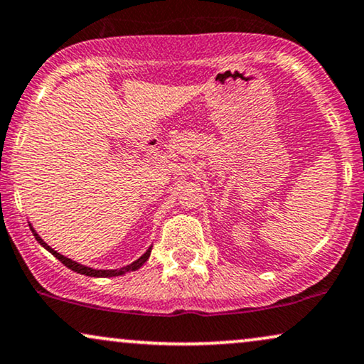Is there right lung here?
<instances>
[{"mask_svg": "<svg viewBox=\"0 0 364 364\" xmlns=\"http://www.w3.org/2000/svg\"><path fill=\"white\" fill-rule=\"evenodd\" d=\"M28 225H30L31 233H33V237L36 238V242H38L41 247L47 248V250L50 252V254H52L53 257H57V259H58L60 262H62L63 265L68 267V269L73 270V272L82 274V275H89V277H117V275H124V274H127V272H134V270L141 269V267L146 264V260H148V259H149V255H151V248H153V247H149L148 250H146L144 254H142V255L139 257V259L134 260V262H132V264H129V265H126V267H121V269H112V270L92 269V267L82 265V264H79V262H75V260L68 259V257H65V255L58 254V252H57V250H53V248L50 247L48 243H45V242H43V238H41V237L38 235V233H36V230H35L33 227H31V223H28Z\"/></svg>", "mask_w": 364, "mask_h": 364, "instance_id": "obj_1", "label": "right lung"}]
</instances>
